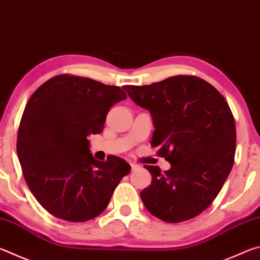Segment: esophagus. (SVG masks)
I'll list each match as a JSON object with an SVG mask.
<instances>
[{"label":"esophagus","instance_id":"1","mask_svg":"<svg viewBox=\"0 0 260 260\" xmlns=\"http://www.w3.org/2000/svg\"><path fill=\"white\" fill-rule=\"evenodd\" d=\"M131 167H132V171H136L140 169V165L135 164V162H131Z\"/></svg>","mask_w":260,"mask_h":260}]
</instances>
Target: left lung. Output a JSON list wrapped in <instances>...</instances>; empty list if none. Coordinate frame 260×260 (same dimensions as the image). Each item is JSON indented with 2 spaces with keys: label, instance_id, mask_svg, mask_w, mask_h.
<instances>
[{
  "label": "left lung",
  "instance_id": "left-lung-1",
  "mask_svg": "<svg viewBox=\"0 0 260 260\" xmlns=\"http://www.w3.org/2000/svg\"><path fill=\"white\" fill-rule=\"evenodd\" d=\"M150 111L151 146L171 169L144 165L150 186L140 192L144 206L162 221L182 222L201 214L221 190L234 164L235 120L225 98L195 76H175L148 86H124Z\"/></svg>",
  "mask_w": 260,
  "mask_h": 260
}]
</instances>
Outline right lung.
Instances as JSON below:
<instances>
[{"instance_id": "right-lung-1", "label": "right lung", "mask_w": 260, "mask_h": 260, "mask_svg": "<svg viewBox=\"0 0 260 260\" xmlns=\"http://www.w3.org/2000/svg\"><path fill=\"white\" fill-rule=\"evenodd\" d=\"M120 87L60 74L30 96L17 135V155L37 201L56 218L85 222L107 208L131 165L117 156L95 159L87 136L100 134Z\"/></svg>"}]
</instances>
